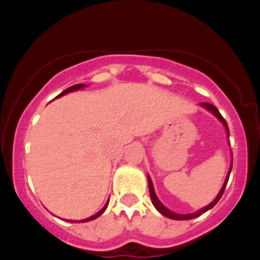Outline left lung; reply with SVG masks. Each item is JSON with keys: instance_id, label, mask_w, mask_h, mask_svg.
Segmentation results:
<instances>
[{"instance_id": "obj_1", "label": "left lung", "mask_w": 260, "mask_h": 260, "mask_svg": "<svg viewBox=\"0 0 260 260\" xmlns=\"http://www.w3.org/2000/svg\"><path fill=\"white\" fill-rule=\"evenodd\" d=\"M201 105H202V107L206 108V109H207V110H210L211 113L215 114V116L217 117V118H219L220 121H221L222 125H224L225 128H226V133H228V135H229V128H228V125H226V121H225V119L222 118V116H221V114H220V112H219V110H217V108L213 107V105L210 104V103H202ZM231 172H232V168H231V169H229V173H228V176H226V178H225V182H224V185H222L221 190H220V191H219L217 197H216V198L213 199L212 203H210L207 206V207L202 208V210L197 211V212H194V213H186V215H180V213L172 212L171 210H168V208L165 207L164 204H162L161 202L158 201L157 197H156L155 190H153L152 181H151V178H150V177H148V187H150L151 201H152V203H153V206H155V207H156V210H157L158 212L161 213V215H164L165 217H169V219H173V220H190V219H194V217H198V216H201L202 213L207 212L208 210H211V208H212L213 206H215V204L220 201V198H221V197H222V192H224V190H225V186H226V183H228L229 174H231Z\"/></svg>"}]
</instances>
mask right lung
Segmentation results:
<instances>
[{"label": "right lung", "mask_w": 260, "mask_h": 260, "mask_svg": "<svg viewBox=\"0 0 260 260\" xmlns=\"http://www.w3.org/2000/svg\"><path fill=\"white\" fill-rule=\"evenodd\" d=\"M83 87H86V86H84V84H75V86H71V87H69L68 89H65V91H62V92L59 93V95L57 96V98H61V96L66 95V93H69V92H73V91H77V89L83 88ZM107 207H108V202H107V204H105L104 207L102 208V210L99 211L98 213H95V215H92V216H91V217H87V219L80 220V221H75V220H69V221H71V222H87V221H91V220H95L96 217H99V216L102 215V213L104 212L105 210H107Z\"/></svg>", "instance_id": "right-lung-1"}]
</instances>
